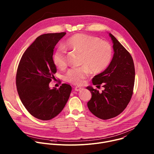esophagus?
<instances>
[{
    "label": "esophagus",
    "instance_id": "34e87169",
    "mask_svg": "<svg viewBox=\"0 0 154 154\" xmlns=\"http://www.w3.org/2000/svg\"><path fill=\"white\" fill-rule=\"evenodd\" d=\"M82 90H83V88H80V87H75V91H80Z\"/></svg>",
    "mask_w": 154,
    "mask_h": 154
}]
</instances>
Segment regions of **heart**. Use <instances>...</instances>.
<instances>
[{
	"label": "heart",
	"mask_w": 154,
	"mask_h": 154,
	"mask_svg": "<svg viewBox=\"0 0 154 154\" xmlns=\"http://www.w3.org/2000/svg\"><path fill=\"white\" fill-rule=\"evenodd\" d=\"M65 47L80 54V64L82 66L69 69L65 74L66 82L75 85H81L88 77L90 71L99 73L103 71L110 63L112 48L109 44L99 38L83 33H77L66 41ZM53 61L56 66L64 69L67 67L68 60L65 52L58 50L54 55Z\"/></svg>",
	"instance_id": "obj_1"
}]
</instances>
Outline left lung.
Listing matches in <instances>:
<instances>
[{
  "instance_id": "obj_1",
  "label": "left lung",
  "mask_w": 154,
  "mask_h": 154,
  "mask_svg": "<svg viewBox=\"0 0 154 154\" xmlns=\"http://www.w3.org/2000/svg\"><path fill=\"white\" fill-rule=\"evenodd\" d=\"M109 35L113 43V57L107 68L92 79L94 85H102L105 90L99 93L91 86L86 88L92 94L87 103L90 111L104 120L117 116L127 107L133 94L135 76L130 54L112 34Z\"/></svg>"
}]
</instances>
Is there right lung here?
Instances as JSON below:
<instances>
[{
    "mask_svg": "<svg viewBox=\"0 0 154 154\" xmlns=\"http://www.w3.org/2000/svg\"><path fill=\"white\" fill-rule=\"evenodd\" d=\"M66 33L39 36L22 56L17 67L16 83L20 99L33 116L42 121L55 118L63 110L72 91L66 83L58 89L49 88L57 72L54 49Z\"/></svg>",
    "mask_w": 154,
    "mask_h": 154,
    "instance_id": "1",
    "label": "right lung"
}]
</instances>
